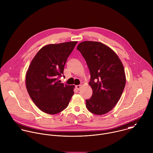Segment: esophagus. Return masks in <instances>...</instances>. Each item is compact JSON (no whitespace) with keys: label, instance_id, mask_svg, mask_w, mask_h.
<instances>
[{"label":"esophagus","instance_id":"1","mask_svg":"<svg viewBox=\"0 0 153 153\" xmlns=\"http://www.w3.org/2000/svg\"><path fill=\"white\" fill-rule=\"evenodd\" d=\"M81 85H77L76 86V89L77 90V91H79V90H80V88H81Z\"/></svg>","mask_w":153,"mask_h":153}]
</instances>
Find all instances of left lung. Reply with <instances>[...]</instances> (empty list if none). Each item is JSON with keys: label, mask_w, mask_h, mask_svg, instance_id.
<instances>
[{"label": "left lung", "mask_w": 153, "mask_h": 153, "mask_svg": "<svg viewBox=\"0 0 153 153\" xmlns=\"http://www.w3.org/2000/svg\"><path fill=\"white\" fill-rule=\"evenodd\" d=\"M91 74L89 85L92 95L86 100L88 110L97 115L110 111L119 101L126 85L123 65L115 52L98 42L84 41L79 44Z\"/></svg>", "instance_id": "8db88e82"}]
</instances>
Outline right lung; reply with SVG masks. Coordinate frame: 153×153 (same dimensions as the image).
<instances>
[{"label":"right lung","mask_w":153,"mask_h":153,"mask_svg":"<svg viewBox=\"0 0 153 153\" xmlns=\"http://www.w3.org/2000/svg\"><path fill=\"white\" fill-rule=\"evenodd\" d=\"M77 43L46 45L28 67L25 75L27 92L36 105L45 113L56 114L62 111L74 94V86L64 85L58 79L64 74L67 59Z\"/></svg>","instance_id":"obj_1"}]
</instances>
